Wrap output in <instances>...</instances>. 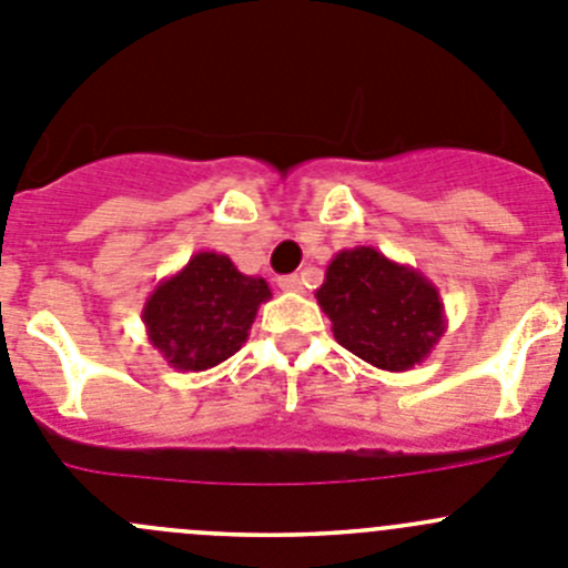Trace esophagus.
Masks as SVG:
<instances>
[{
	"label": "esophagus",
	"instance_id": "1",
	"mask_svg": "<svg viewBox=\"0 0 568 568\" xmlns=\"http://www.w3.org/2000/svg\"><path fill=\"white\" fill-rule=\"evenodd\" d=\"M278 287L287 290V293H301L304 290V278L301 275H281Z\"/></svg>",
	"mask_w": 568,
	"mask_h": 568
}]
</instances>
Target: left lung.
<instances>
[{
    "instance_id": "1",
    "label": "left lung",
    "mask_w": 568,
    "mask_h": 568,
    "mask_svg": "<svg viewBox=\"0 0 568 568\" xmlns=\"http://www.w3.org/2000/svg\"><path fill=\"white\" fill-rule=\"evenodd\" d=\"M315 298L343 348L393 374L420 365L446 332L435 284L371 245L339 251Z\"/></svg>"
}]
</instances>
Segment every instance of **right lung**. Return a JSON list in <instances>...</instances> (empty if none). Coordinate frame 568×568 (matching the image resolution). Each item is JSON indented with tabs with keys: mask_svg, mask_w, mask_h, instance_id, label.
Here are the masks:
<instances>
[{
	"mask_svg": "<svg viewBox=\"0 0 568 568\" xmlns=\"http://www.w3.org/2000/svg\"><path fill=\"white\" fill-rule=\"evenodd\" d=\"M267 281L236 270L225 253L200 251L159 281L142 310L148 339L175 371H209L247 343Z\"/></svg>",
	"mask_w": 568,
	"mask_h": 568,
	"instance_id": "obj_1",
	"label": "right lung"
}]
</instances>
